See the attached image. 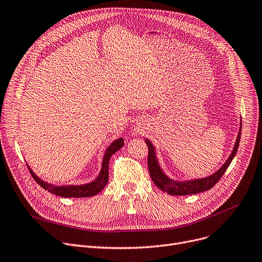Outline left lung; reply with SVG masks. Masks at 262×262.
I'll return each mask as SVG.
<instances>
[{
	"instance_id": "obj_1",
	"label": "left lung",
	"mask_w": 262,
	"mask_h": 262,
	"mask_svg": "<svg viewBox=\"0 0 262 262\" xmlns=\"http://www.w3.org/2000/svg\"><path fill=\"white\" fill-rule=\"evenodd\" d=\"M240 136H241V122H240V129L236 138V143L234 145L233 151L229 158L227 159V162L224 164V166L221 167L217 172L214 174L205 177V178H197V179H192V180H186V182H176V180H173L169 178L162 170V168L159 167V164L157 162V157L155 153V148L153 147L152 143L149 139H146V144L148 146V167H149V172L150 176L153 180V183L160 189L165 192H167L170 195H192V194H197L200 192H205L213 188L217 183L218 180L221 178L229 168L230 164L232 163V160L234 156L237 153L239 142H240Z\"/></svg>"
}]
</instances>
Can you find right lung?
Masks as SVG:
<instances>
[{"label":"right lung","instance_id":"right-lung-1","mask_svg":"<svg viewBox=\"0 0 262 262\" xmlns=\"http://www.w3.org/2000/svg\"><path fill=\"white\" fill-rule=\"evenodd\" d=\"M124 146V139L123 138H117L116 140L107 148L104 157H103V164L102 169L98 176L93 180V182L86 184V185H80V186H55L48 184L41 178H38L33 171L28 167L29 172L31 176L34 178L35 182L41 186L43 189L47 190L48 192L55 194L61 197H90L93 195H96L102 191L105 186L108 183L109 178V160L112 154H114L116 151H118L120 148Z\"/></svg>","mask_w":262,"mask_h":262}]
</instances>
